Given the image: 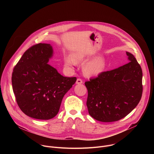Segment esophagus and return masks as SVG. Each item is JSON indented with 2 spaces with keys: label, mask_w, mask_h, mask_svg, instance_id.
Listing matches in <instances>:
<instances>
[{
  "label": "esophagus",
  "mask_w": 154,
  "mask_h": 154,
  "mask_svg": "<svg viewBox=\"0 0 154 154\" xmlns=\"http://www.w3.org/2000/svg\"><path fill=\"white\" fill-rule=\"evenodd\" d=\"M83 83V81L80 79H77L76 81V84H82Z\"/></svg>",
  "instance_id": "1"
}]
</instances>
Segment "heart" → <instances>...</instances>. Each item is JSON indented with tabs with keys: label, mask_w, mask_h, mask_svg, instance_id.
Masks as SVG:
<instances>
[{
	"label": "heart",
	"mask_w": 154,
	"mask_h": 154,
	"mask_svg": "<svg viewBox=\"0 0 154 154\" xmlns=\"http://www.w3.org/2000/svg\"><path fill=\"white\" fill-rule=\"evenodd\" d=\"M72 58L67 57L65 59V64L68 67H72L75 63H81L85 61L83 55L78 54ZM106 66V60L103 56H99L94 58L88 62L83 67L84 74L88 77H96L102 74Z\"/></svg>",
	"instance_id": "1"
}]
</instances>
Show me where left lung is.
Listing matches in <instances>:
<instances>
[{"mask_svg":"<svg viewBox=\"0 0 154 154\" xmlns=\"http://www.w3.org/2000/svg\"><path fill=\"white\" fill-rule=\"evenodd\" d=\"M129 62L118 68L103 72L85 85L90 115L99 121H117L137 106L142 93L143 72L134 55L126 52Z\"/></svg>","mask_w":154,"mask_h":154,"instance_id":"obj_1","label":"left lung"}]
</instances>
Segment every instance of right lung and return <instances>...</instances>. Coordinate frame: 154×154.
Masks as SVG:
<instances>
[{
    "label": "right lung",
    "mask_w": 154,
    "mask_h": 154,
    "mask_svg": "<svg viewBox=\"0 0 154 154\" xmlns=\"http://www.w3.org/2000/svg\"><path fill=\"white\" fill-rule=\"evenodd\" d=\"M53 54L50 44H37L24 52L14 68L13 93L22 112L30 118H54L64 96L77 80L63 77L48 64Z\"/></svg>",
    "instance_id": "1"
}]
</instances>
